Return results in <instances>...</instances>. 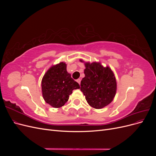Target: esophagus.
<instances>
[{
  "instance_id": "34e87169",
  "label": "esophagus",
  "mask_w": 156,
  "mask_h": 156,
  "mask_svg": "<svg viewBox=\"0 0 156 156\" xmlns=\"http://www.w3.org/2000/svg\"><path fill=\"white\" fill-rule=\"evenodd\" d=\"M77 82L80 84H81V79H78L77 80Z\"/></svg>"
}]
</instances>
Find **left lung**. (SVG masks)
Here are the masks:
<instances>
[{
    "label": "left lung",
    "instance_id": "obj_1",
    "mask_svg": "<svg viewBox=\"0 0 156 156\" xmlns=\"http://www.w3.org/2000/svg\"><path fill=\"white\" fill-rule=\"evenodd\" d=\"M84 66L85 77L81 82V91L92 107L97 109L105 107L116 95L115 74L109 67L103 66L100 62H85Z\"/></svg>",
    "mask_w": 156,
    "mask_h": 156
}]
</instances>
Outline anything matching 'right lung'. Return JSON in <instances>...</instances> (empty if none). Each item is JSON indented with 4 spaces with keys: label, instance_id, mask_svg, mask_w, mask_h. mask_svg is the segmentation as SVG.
<instances>
[{
    "label": "right lung",
    "instance_id": "add662e5",
    "mask_svg": "<svg viewBox=\"0 0 156 156\" xmlns=\"http://www.w3.org/2000/svg\"><path fill=\"white\" fill-rule=\"evenodd\" d=\"M66 64L60 62L51 66L41 81L42 95L45 101L55 108L62 107L75 89L79 84L71 77L66 70Z\"/></svg>",
    "mask_w": 156,
    "mask_h": 156
}]
</instances>
